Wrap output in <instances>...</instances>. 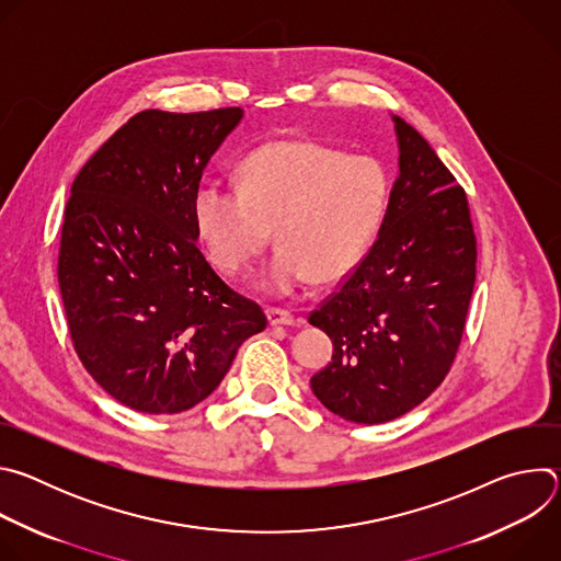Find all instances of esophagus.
Listing matches in <instances>:
<instances>
[{
    "label": "esophagus",
    "mask_w": 561,
    "mask_h": 561,
    "mask_svg": "<svg viewBox=\"0 0 561 561\" xmlns=\"http://www.w3.org/2000/svg\"><path fill=\"white\" fill-rule=\"evenodd\" d=\"M266 314H268L271 327H295V324H301L299 317H295L290 310L279 308V306H268Z\"/></svg>",
    "instance_id": "34e87169"
}]
</instances>
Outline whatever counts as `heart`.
I'll return each mask as SVG.
<instances>
[{
    "label": "heart",
    "instance_id": "obj_1",
    "mask_svg": "<svg viewBox=\"0 0 561 561\" xmlns=\"http://www.w3.org/2000/svg\"><path fill=\"white\" fill-rule=\"evenodd\" d=\"M390 180L379 159L314 139H277L237 167V188L215 182L193 195L195 226L213 264L237 275L271 242L279 251L262 284L290 293L331 284L366 255L383 219Z\"/></svg>",
    "mask_w": 561,
    "mask_h": 561
}]
</instances>
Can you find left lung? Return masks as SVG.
I'll return each instance as SVG.
<instances>
[{"label":"left lung","mask_w":561,"mask_h":561,"mask_svg":"<svg viewBox=\"0 0 561 561\" xmlns=\"http://www.w3.org/2000/svg\"><path fill=\"white\" fill-rule=\"evenodd\" d=\"M394 119L399 178L364 260L310 314L333 362L310 377L314 397L355 424L420 407L448 375L474 288L477 239L466 191L431 144Z\"/></svg>","instance_id":"left-lung-1"}]
</instances>
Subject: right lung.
<instances>
[{
    "instance_id": "1",
    "label": "right lung",
    "mask_w": 561,
    "mask_h": 561,
    "mask_svg": "<svg viewBox=\"0 0 561 561\" xmlns=\"http://www.w3.org/2000/svg\"><path fill=\"white\" fill-rule=\"evenodd\" d=\"M242 117L239 106L141 111L70 186L57 260L70 342L89 375L133 411L193 409L268 324L195 242L193 195Z\"/></svg>"
}]
</instances>
